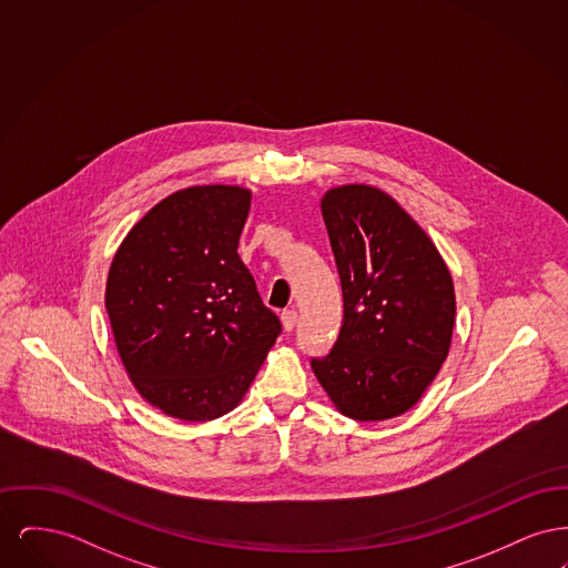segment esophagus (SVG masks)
Wrapping results in <instances>:
<instances>
[{
    "mask_svg": "<svg viewBox=\"0 0 568 568\" xmlns=\"http://www.w3.org/2000/svg\"><path fill=\"white\" fill-rule=\"evenodd\" d=\"M297 322V313L294 308H290V311H283L281 313V324H283V329L285 332H292L294 327H296Z\"/></svg>",
    "mask_w": 568,
    "mask_h": 568,
    "instance_id": "obj_1",
    "label": "esophagus"
}]
</instances>
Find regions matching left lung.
<instances>
[{
	"mask_svg": "<svg viewBox=\"0 0 568 568\" xmlns=\"http://www.w3.org/2000/svg\"><path fill=\"white\" fill-rule=\"evenodd\" d=\"M343 287V325L311 366L334 406L357 422L406 413L447 359L456 294L428 234L385 191L343 185L322 197Z\"/></svg>",
	"mask_w": 568,
	"mask_h": 568,
	"instance_id": "1",
	"label": "left lung"
}]
</instances>
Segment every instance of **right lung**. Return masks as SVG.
I'll list each match as a JSON object with an SVG mask.
<instances>
[{
  "label": "right lung",
  "mask_w": 568,
  "mask_h": 568,
  "mask_svg": "<svg viewBox=\"0 0 568 568\" xmlns=\"http://www.w3.org/2000/svg\"><path fill=\"white\" fill-rule=\"evenodd\" d=\"M251 191L197 185L142 216L116 248L106 311L138 394L209 422L243 400L281 322L239 257Z\"/></svg>",
  "instance_id": "1"
}]
</instances>
